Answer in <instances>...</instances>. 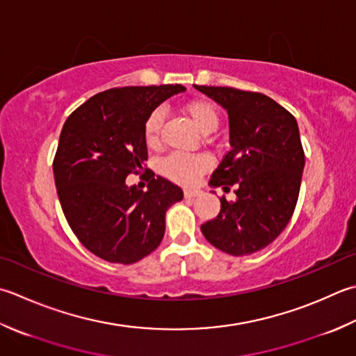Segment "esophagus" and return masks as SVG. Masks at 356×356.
I'll list each match as a JSON object with an SVG mask.
<instances>
[{
    "label": "esophagus",
    "mask_w": 356,
    "mask_h": 356,
    "mask_svg": "<svg viewBox=\"0 0 356 356\" xmlns=\"http://www.w3.org/2000/svg\"><path fill=\"white\" fill-rule=\"evenodd\" d=\"M199 193H200V191H199V190H196V188H193V190H185V191H184L185 197H196Z\"/></svg>",
    "instance_id": "34e87169"
}]
</instances>
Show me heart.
Instances as JSON below:
<instances>
[{
    "mask_svg": "<svg viewBox=\"0 0 356 356\" xmlns=\"http://www.w3.org/2000/svg\"><path fill=\"white\" fill-rule=\"evenodd\" d=\"M185 111L202 132H211L218 128L219 113L213 103L207 100H194L186 104ZM163 117L165 114L162 108H156L146 117L143 124V138L148 146H156L159 143ZM210 157L205 154H188V152L176 151L162 159L160 170L174 182L191 185L196 182L202 172L210 168Z\"/></svg>",
    "mask_w": 356,
    "mask_h": 356,
    "instance_id": "obj_1",
    "label": "heart"
}]
</instances>
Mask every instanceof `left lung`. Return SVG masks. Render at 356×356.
<instances>
[{"label": "left lung", "instance_id": "obj_1", "mask_svg": "<svg viewBox=\"0 0 356 356\" xmlns=\"http://www.w3.org/2000/svg\"><path fill=\"white\" fill-rule=\"evenodd\" d=\"M227 109L229 149L210 179L229 191L220 213L200 227L207 241L233 256L266 248L293 216L302 171L304 149L296 118L261 92L227 86H194Z\"/></svg>", "mask_w": 356, "mask_h": 356}]
</instances>
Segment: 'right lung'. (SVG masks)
I'll return each instance as SVG.
<instances>
[{
    "label": "right lung",
    "mask_w": 356,
    "mask_h": 356,
    "mask_svg": "<svg viewBox=\"0 0 356 356\" xmlns=\"http://www.w3.org/2000/svg\"><path fill=\"white\" fill-rule=\"evenodd\" d=\"M182 85L127 86L95 94L63 124L54 179L69 227L90 253L134 264L159 247L165 213L184 199L177 185L143 168L146 117ZM145 170L149 191L124 182Z\"/></svg>",
    "instance_id": "1"
}]
</instances>
